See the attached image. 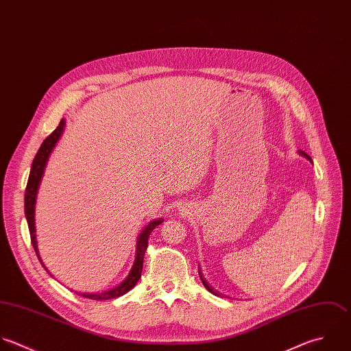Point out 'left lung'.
<instances>
[{"label":"left lung","mask_w":351,"mask_h":351,"mask_svg":"<svg viewBox=\"0 0 351 351\" xmlns=\"http://www.w3.org/2000/svg\"><path fill=\"white\" fill-rule=\"evenodd\" d=\"M300 154H302V156H304V157H305V158H308V160H309V161H311V162H313V161H312V158H311V157H309V156H308V154H306V153H305V152H302V150H300ZM198 274H199V278H201V282H202V285H204V286H205V289H206V290H208V291H209V293H212V294H215V295H219V293H217V291H215V290H213V289H212V287H210V286H209V285H208V282H206V280H205V279H204V276H202V272H201V268H199V269H198Z\"/></svg>","instance_id":"obj_1"}]
</instances>
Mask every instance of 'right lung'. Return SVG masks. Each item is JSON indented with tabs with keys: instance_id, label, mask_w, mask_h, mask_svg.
<instances>
[{
	"instance_id": "right-lung-1",
	"label": "right lung",
	"mask_w": 351,
	"mask_h": 351,
	"mask_svg": "<svg viewBox=\"0 0 351 351\" xmlns=\"http://www.w3.org/2000/svg\"><path fill=\"white\" fill-rule=\"evenodd\" d=\"M65 128V120L61 119L58 127L42 142L39 150L36 152L34 161L31 164V171H29V176H28V182H27V187H25V194H24V213H25V219H27V224H28V230H29V237H31V243L34 246V250L38 256V260L40 261L42 267L47 271V268L45 267V264L42 263V258L39 256L38 252V242H36V234H35V204H36V194H38V189L42 180V176L45 173V167L47 164V160L50 157V153L53 152L54 146L57 145V142L60 141L62 132ZM164 220L162 219H156L153 221H150L143 230L142 232L138 235L136 239V250H135V260H134V265L128 274V276L116 287L104 291V293H94V294H79L84 298L88 300H95V301H106V300H113L117 297H121L124 294H127L131 289L135 287V285L138 283V280L141 279V274H142V268H143V257H145V252L147 249V241L149 237L152 234V231L160 226ZM47 274L50 275V272L47 271ZM53 276V275H50Z\"/></svg>"
}]
</instances>
